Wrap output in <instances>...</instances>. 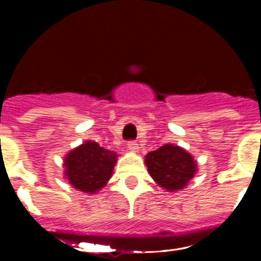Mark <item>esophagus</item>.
Here are the masks:
<instances>
[{
    "mask_svg": "<svg viewBox=\"0 0 261 261\" xmlns=\"http://www.w3.org/2000/svg\"><path fill=\"white\" fill-rule=\"evenodd\" d=\"M127 147H128V150H131V151H138V149H139V146H138V142H137V141H130V142L127 143Z\"/></svg>",
    "mask_w": 261,
    "mask_h": 261,
    "instance_id": "34e87169",
    "label": "esophagus"
}]
</instances>
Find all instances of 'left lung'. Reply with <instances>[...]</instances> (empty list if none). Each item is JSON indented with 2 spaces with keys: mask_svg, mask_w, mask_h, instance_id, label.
Masks as SVG:
<instances>
[{
  "mask_svg": "<svg viewBox=\"0 0 261 261\" xmlns=\"http://www.w3.org/2000/svg\"><path fill=\"white\" fill-rule=\"evenodd\" d=\"M145 163L151 177L168 191L184 188L196 172V164L192 155L172 143L150 151Z\"/></svg>",
  "mask_w": 261,
  "mask_h": 261,
  "instance_id": "obj_1",
  "label": "left lung"
}]
</instances>
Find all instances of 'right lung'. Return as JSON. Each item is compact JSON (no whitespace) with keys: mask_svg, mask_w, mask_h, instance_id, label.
I'll return each mask as SVG.
<instances>
[{"mask_svg":"<svg viewBox=\"0 0 261 261\" xmlns=\"http://www.w3.org/2000/svg\"><path fill=\"white\" fill-rule=\"evenodd\" d=\"M116 157L114 151L88 141L66 155L67 180L77 190L94 194L111 178Z\"/></svg>","mask_w":261,"mask_h":261,"instance_id":"obj_1","label":"right lung"}]
</instances>
